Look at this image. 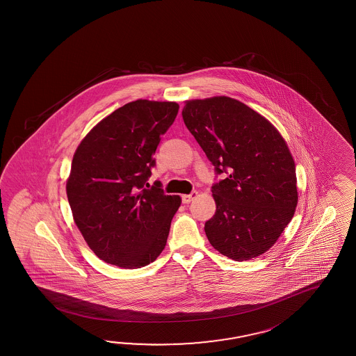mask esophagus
I'll use <instances>...</instances> for the list:
<instances>
[{
	"instance_id": "34e87169",
	"label": "esophagus",
	"mask_w": 356,
	"mask_h": 356,
	"mask_svg": "<svg viewBox=\"0 0 356 356\" xmlns=\"http://www.w3.org/2000/svg\"><path fill=\"white\" fill-rule=\"evenodd\" d=\"M197 195H199L197 191H193L191 194L188 195H182V202H184V204H188V202H193Z\"/></svg>"
}]
</instances>
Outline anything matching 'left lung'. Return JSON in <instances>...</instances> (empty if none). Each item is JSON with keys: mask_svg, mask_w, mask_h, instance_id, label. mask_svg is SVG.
Wrapping results in <instances>:
<instances>
[{"mask_svg": "<svg viewBox=\"0 0 356 356\" xmlns=\"http://www.w3.org/2000/svg\"><path fill=\"white\" fill-rule=\"evenodd\" d=\"M182 118L216 174L214 216L205 222L210 244L236 262L266 253L295 215L296 165L280 131L234 98L185 102Z\"/></svg>", "mask_w": 356, "mask_h": 356, "instance_id": "obj_1", "label": "left lung"}]
</instances>
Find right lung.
I'll list each match as a JSON object with an SVG mask.
<instances>
[{
    "label": "right lung",
    "mask_w": 356,
    "mask_h": 356,
    "mask_svg": "<svg viewBox=\"0 0 356 356\" xmlns=\"http://www.w3.org/2000/svg\"><path fill=\"white\" fill-rule=\"evenodd\" d=\"M176 102L137 99L97 123L75 149L67 202L88 247L124 269L156 261L168 242L179 195L147 185L161 134L174 123Z\"/></svg>",
    "instance_id": "add662e5"
}]
</instances>
